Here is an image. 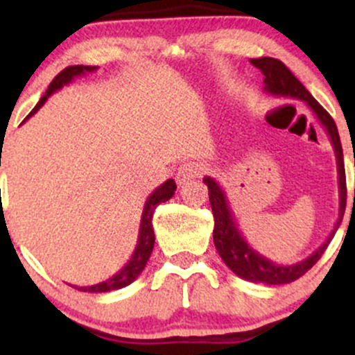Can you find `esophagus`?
<instances>
[{"label":"esophagus","mask_w":355,"mask_h":355,"mask_svg":"<svg viewBox=\"0 0 355 355\" xmlns=\"http://www.w3.org/2000/svg\"><path fill=\"white\" fill-rule=\"evenodd\" d=\"M203 173V166L197 162H190V164L182 165L180 168L175 173V180H177L178 185H183V183L193 180V178H198Z\"/></svg>","instance_id":"1"}]
</instances>
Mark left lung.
Wrapping results in <instances>:
<instances>
[{"mask_svg": "<svg viewBox=\"0 0 355 355\" xmlns=\"http://www.w3.org/2000/svg\"><path fill=\"white\" fill-rule=\"evenodd\" d=\"M250 63L255 68H259L263 73V92L272 96H285V98H295L304 101L309 108L312 110L313 115L320 121L322 126L327 132L331 144L336 152L337 160V182H339V218H337L334 230L331 232L327 240L309 255L307 259L300 260V262L292 263V266H279V263L272 262V260L266 259L260 255L259 252L254 250L243 239L237 229V223L234 220V214H232L229 200L225 197V191L220 189V185L214 178L205 177L203 182L209 187V198L211 211H214L215 227H214V243L217 248L218 255L225 262V266L239 275L240 279H245L248 282L255 284H267V285H280V284H291L294 280L302 277L305 272L311 270L313 263L320 259L322 254L325 252L331 240L336 235L337 229H339L342 217H344L345 210V200H347V189H345V168H344V155H342V145L339 132H337L336 121L332 116L320 107L307 88L300 83L299 80L292 75V71L280 60L268 58H254Z\"/></svg>", "mask_w": 355, "mask_h": 355, "instance_id": "left-lung-1", "label": "left lung"}]
</instances>
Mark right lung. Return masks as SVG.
<instances>
[{"instance_id": "1", "label": "right lung", "mask_w": 355, "mask_h": 355, "mask_svg": "<svg viewBox=\"0 0 355 355\" xmlns=\"http://www.w3.org/2000/svg\"><path fill=\"white\" fill-rule=\"evenodd\" d=\"M95 70L96 67H85V64H73V67L64 68L63 71L55 76V80L50 83L46 93H44L42 100L38 101V105L33 108V112H31L26 118L35 115V113L43 107L44 101L50 98L53 93L63 88L64 85L71 83V81L78 78V76H83L87 75V73H92ZM175 190H177V185H175V182L170 178V180L162 183L158 189H155L153 193L146 198L144 214H141V220H140V232H138V242H137L135 252H133V255L130 257L126 266L121 268L120 272H116L115 275L110 277V279L105 280V282H100L96 285H88V287H75V288H78L81 292H95L96 294V292L118 291V288H123L126 285L132 284L133 280L144 272L146 262H148L150 255H152V250L155 245V234H153V223H152L155 209H157V205H160V203L170 200V198L173 197Z\"/></svg>"}]
</instances>
